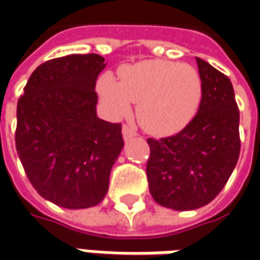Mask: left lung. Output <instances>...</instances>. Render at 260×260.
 <instances>
[{
	"label": "left lung",
	"mask_w": 260,
	"mask_h": 260,
	"mask_svg": "<svg viewBox=\"0 0 260 260\" xmlns=\"http://www.w3.org/2000/svg\"><path fill=\"white\" fill-rule=\"evenodd\" d=\"M96 53L69 55L36 68L17 103L15 149L43 198L65 208L100 204L124 146L121 123L96 117Z\"/></svg>",
	"instance_id": "8db88e82"
}]
</instances>
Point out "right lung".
Segmentation results:
<instances>
[{
	"instance_id": "right-lung-1",
	"label": "right lung",
	"mask_w": 260,
	"mask_h": 260,
	"mask_svg": "<svg viewBox=\"0 0 260 260\" xmlns=\"http://www.w3.org/2000/svg\"><path fill=\"white\" fill-rule=\"evenodd\" d=\"M201 101L194 118L178 130L179 121L162 103L146 101L143 111L150 137L146 166L149 189L157 204L194 210L208 204L230 178L239 150V107L230 79L205 60L197 59ZM158 105L156 106L155 104Z\"/></svg>"
}]
</instances>
